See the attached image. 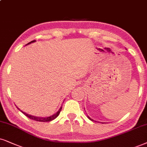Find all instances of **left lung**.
Wrapping results in <instances>:
<instances>
[{
  "mask_svg": "<svg viewBox=\"0 0 147 147\" xmlns=\"http://www.w3.org/2000/svg\"><path fill=\"white\" fill-rule=\"evenodd\" d=\"M88 118H89V119H90L91 121H93V119H91V118L90 117H88Z\"/></svg>",
  "mask_w": 147,
  "mask_h": 147,
  "instance_id": "obj_1",
  "label": "left lung"
}]
</instances>
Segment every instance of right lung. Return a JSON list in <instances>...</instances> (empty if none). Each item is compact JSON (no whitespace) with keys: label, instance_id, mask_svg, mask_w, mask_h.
Wrapping results in <instances>:
<instances>
[{"label":"right lung","instance_id":"add662e5","mask_svg":"<svg viewBox=\"0 0 147 147\" xmlns=\"http://www.w3.org/2000/svg\"><path fill=\"white\" fill-rule=\"evenodd\" d=\"M34 41H35V40H32V41L30 42L28 44L31 43V42H34ZM17 108H18V107H17ZM62 107H60V109H59V111H57V112L56 113H55V114H54L53 115H52V116H50V117H44V118H43V117H34V116H32V115H30L27 114V113H24V112H23V111H21V112H22V113H24V114L26 116L28 117L30 119H32V120L36 121L48 122V121H50L53 120V119H55V118L57 117V116H58L59 114H60V113L61 110H62ZM19 110H20V109H19Z\"/></svg>","mask_w":147,"mask_h":147}]
</instances>
